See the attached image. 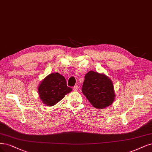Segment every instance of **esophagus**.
I'll use <instances>...</instances> for the list:
<instances>
[{"label":"esophagus","mask_w":152,"mask_h":152,"mask_svg":"<svg viewBox=\"0 0 152 152\" xmlns=\"http://www.w3.org/2000/svg\"><path fill=\"white\" fill-rule=\"evenodd\" d=\"M73 89H74V91H77L78 89V86H74V88H73Z\"/></svg>","instance_id":"esophagus-1"}]
</instances>
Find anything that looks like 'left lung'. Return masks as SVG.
Instances as JSON below:
<instances>
[{"label":"left lung","instance_id":"obj_1","mask_svg":"<svg viewBox=\"0 0 152 152\" xmlns=\"http://www.w3.org/2000/svg\"><path fill=\"white\" fill-rule=\"evenodd\" d=\"M82 91L88 101L97 109L111 105L116 97L112 80L105 74L94 71L86 74Z\"/></svg>","mask_w":152,"mask_h":152}]
</instances>
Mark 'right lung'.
Segmentation results:
<instances>
[{
  "instance_id": "add662e5",
  "label": "right lung",
  "mask_w": 152,
  "mask_h": 152,
  "mask_svg": "<svg viewBox=\"0 0 152 152\" xmlns=\"http://www.w3.org/2000/svg\"><path fill=\"white\" fill-rule=\"evenodd\" d=\"M72 91L66 86L65 78L57 72L46 76L38 86L39 96L47 106L55 105Z\"/></svg>"
}]
</instances>
